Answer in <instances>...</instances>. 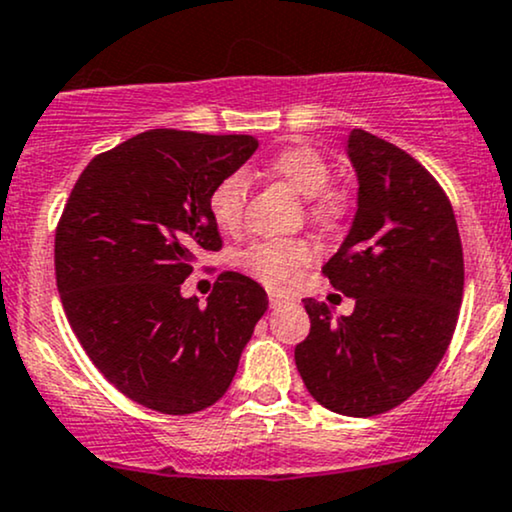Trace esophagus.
Returning <instances> with one entry per match:
<instances>
[{
    "label": "esophagus",
    "mask_w": 512,
    "mask_h": 512,
    "mask_svg": "<svg viewBox=\"0 0 512 512\" xmlns=\"http://www.w3.org/2000/svg\"><path fill=\"white\" fill-rule=\"evenodd\" d=\"M268 302H270V306H273V309H278V306L287 302V297H282V294H278V292H270Z\"/></svg>",
    "instance_id": "esophagus-1"
}]
</instances>
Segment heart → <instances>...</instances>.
<instances>
[{
    "label": "heart",
    "instance_id": "b5f03b06",
    "mask_svg": "<svg viewBox=\"0 0 512 512\" xmlns=\"http://www.w3.org/2000/svg\"><path fill=\"white\" fill-rule=\"evenodd\" d=\"M270 177L280 179L297 196L314 201V215L318 218H338L342 201L330 184V165L321 153L309 146H294L280 150L268 162ZM246 206V179L242 174H230L210 191L208 210L210 218L222 232H237L244 220ZM311 261V249L299 242H280V239H263L251 244L242 254V266L263 280L266 285L280 287L290 282L297 268Z\"/></svg>",
    "mask_w": 512,
    "mask_h": 512
}]
</instances>
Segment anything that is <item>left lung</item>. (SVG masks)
<instances>
[{"mask_svg": "<svg viewBox=\"0 0 512 512\" xmlns=\"http://www.w3.org/2000/svg\"><path fill=\"white\" fill-rule=\"evenodd\" d=\"M345 150L357 213L323 273L354 311L333 318L304 299L311 330L294 362L318 405L374 417L417 393L446 354L465 263L453 206L412 155L362 129L350 131Z\"/></svg>", "mask_w": 512, "mask_h": 512, "instance_id": "8db88e82", "label": "left lung"}]
</instances>
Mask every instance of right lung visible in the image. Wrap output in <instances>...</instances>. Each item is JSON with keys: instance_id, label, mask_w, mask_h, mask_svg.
Instances as JSON below:
<instances>
[{"instance_id": "1", "label": "right lung", "mask_w": 512, "mask_h": 512, "mask_svg": "<svg viewBox=\"0 0 512 512\" xmlns=\"http://www.w3.org/2000/svg\"><path fill=\"white\" fill-rule=\"evenodd\" d=\"M254 136L150 129L81 172L54 234L71 330L138 405L194 414L218 402L266 314L268 294L222 273L208 304L182 297L201 251L222 246L208 198L256 153Z\"/></svg>"}]
</instances>
